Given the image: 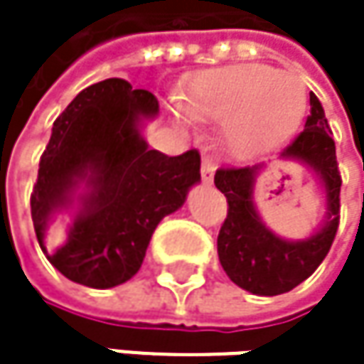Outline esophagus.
<instances>
[{"instance_id": "obj_1", "label": "esophagus", "mask_w": 364, "mask_h": 364, "mask_svg": "<svg viewBox=\"0 0 364 364\" xmlns=\"http://www.w3.org/2000/svg\"><path fill=\"white\" fill-rule=\"evenodd\" d=\"M200 175H202V181L206 183V185L213 183V177H215V162H213V158H204V160H202Z\"/></svg>"}]
</instances>
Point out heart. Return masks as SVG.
<instances>
[{
  "label": "heart",
  "instance_id": "b5f03b06",
  "mask_svg": "<svg viewBox=\"0 0 364 364\" xmlns=\"http://www.w3.org/2000/svg\"><path fill=\"white\" fill-rule=\"evenodd\" d=\"M177 124L225 122V139L240 156H255L287 141L306 113V88L267 65H234L198 73L173 101Z\"/></svg>",
  "mask_w": 364,
  "mask_h": 364
}]
</instances>
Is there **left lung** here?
<instances>
[{"instance_id":"8db88e82","label":"left lung","mask_w":364,"mask_h":364,"mask_svg":"<svg viewBox=\"0 0 364 364\" xmlns=\"http://www.w3.org/2000/svg\"><path fill=\"white\" fill-rule=\"evenodd\" d=\"M310 115L304 132L280 151V160L299 162L321 185L325 219L321 228L301 240L274 234L255 206V181L265 164L247 168H221L215 175L217 189L228 198V219L217 238L219 261L234 284L253 295H282L301 284L323 263L339 225V187L335 141L331 139L325 109L310 92Z\"/></svg>"}]
</instances>
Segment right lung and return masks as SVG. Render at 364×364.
<instances>
[{
	"mask_svg": "<svg viewBox=\"0 0 364 364\" xmlns=\"http://www.w3.org/2000/svg\"><path fill=\"white\" fill-rule=\"evenodd\" d=\"M160 113L149 90L109 77L82 90L63 111L39 160L31 217L41 251L69 280L111 289L130 280L158 223L179 210L200 183V154L149 149L143 128ZM69 212L68 240L45 249V232Z\"/></svg>",
	"mask_w": 364,
	"mask_h": 364,
	"instance_id": "obj_1",
	"label": "right lung"
}]
</instances>
